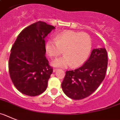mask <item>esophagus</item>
<instances>
[{
    "instance_id": "esophagus-1",
    "label": "esophagus",
    "mask_w": 120,
    "mask_h": 120,
    "mask_svg": "<svg viewBox=\"0 0 120 120\" xmlns=\"http://www.w3.org/2000/svg\"><path fill=\"white\" fill-rule=\"evenodd\" d=\"M59 70V69H57V68H54L53 69V72H56V71H57Z\"/></svg>"
}]
</instances>
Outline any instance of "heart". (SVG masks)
Wrapping results in <instances>:
<instances>
[{"instance_id": "b5f03b06", "label": "heart", "mask_w": 120, "mask_h": 120, "mask_svg": "<svg viewBox=\"0 0 120 120\" xmlns=\"http://www.w3.org/2000/svg\"><path fill=\"white\" fill-rule=\"evenodd\" d=\"M46 53L54 58L63 52V57L52 62L54 66L66 68L80 66L88 59L92 49V39L86 33H79L68 30L59 33L54 39L46 43Z\"/></svg>"}]
</instances>
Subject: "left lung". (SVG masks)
Instances as JSON below:
<instances>
[{
	"label": "left lung",
	"instance_id": "left-lung-1",
	"mask_svg": "<svg viewBox=\"0 0 120 120\" xmlns=\"http://www.w3.org/2000/svg\"><path fill=\"white\" fill-rule=\"evenodd\" d=\"M108 61L106 49H94L82 66L66 72L61 83L64 93L73 100H82L89 97L103 81Z\"/></svg>",
	"mask_w": 120,
	"mask_h": 120
}]
</instances>
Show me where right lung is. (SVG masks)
I'll use <instances>...</instances> for the list:
<instances>
[{
    "instance_id": "right-lung-1",
    "label": "right lung",
    "mask_w": 120,
    "mask_h": 120,
    "mask_svg": "<svg viewBox=\"0 0 120 120\" xmlns=\"http://www.w3.org/2000/svg\"><path fill=\"white\" fill-rule=\"evenodd\" d=\"M55 27L38 21L21 31L11 49L9 73L20 92L37 96L46 89L53 72L45 57V38Z\"/></svg>"
}]
</instances>
